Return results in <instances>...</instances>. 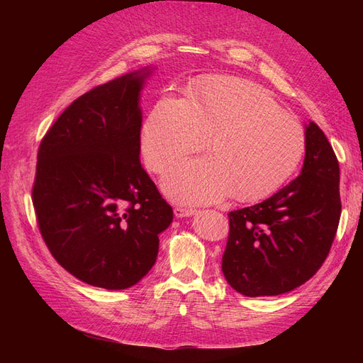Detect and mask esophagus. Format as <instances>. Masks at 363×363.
<instances>
[{"label": "esophagus", "instance_id": "1", "mask_svg": "<svg viewBox=\"0 0 363 363\" xmlns=\"http://www.w3.org/2000/svg\"><path fill=\"white\" fill-rule=\"evenodd\" d=\"M196 211H194V208H186V207H175L174 208V215L177 218H186V216H192L195 215Z\"/></svg>", "mask_w": 363, "mask_h": 363}]
</instances>
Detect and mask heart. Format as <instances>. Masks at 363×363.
Wrapping results in <instances>:
<instances>
[{
  "label": "heart",
  "mask_w": 363,
  "mask_h": 363,
  "mask_svg": "<svg viewBox=\"0 0 363 363\" xmlns=\"http://www.w3.org/2000/svg\"><path fill=\"white\" fill-rule=\"evenodd\" d=\"M204 138L211 156L186 162L163 177L162 189L171 200H263L288 182L306 151L298 121L259 84L228 75L199 80L184 100L160 96L139 131L142 157L157 174L199 151Z\"/></svg>",
  "instance_id": "b5f03b06"
}]
</instances>
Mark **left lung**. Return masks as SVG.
I'll use <instances>...</instances> for the list:
<instances>
[{
  "mask_svg": "<svg viewBox=\"0 0 363 363\" xmlns=\"http://www.w3.org/2000/svg\"><path fill=\"white\" fill-rule=\"evenodd\" d=\"M298 177L265 201L228 213L223 274L245 296H272L301 286L321 268L340 218L339 163L324 131L304 127Z\"/></svg>",
  "mask_w": 363,
  "mask_h": 363,
  "instance_id": "1",
  "label": "left lung"
}]
</instances>
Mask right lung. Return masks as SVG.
I'll list each match as a JSON object with an SVG mask.
<instances>
[{
    "label": "right lung",
    "mask_w": 363,
    "mask_h": 363,
    "mask_svg": "<svg viewBox=\"0 0 363 363\" xmlns=\"http://www.w3.org/2000/svg\"><path fill=\"white\" fill-rule=\"evenodd\" d=\"M155 68L94 87L43 136L33 186L40 235L60 265L96 288L133 286L155 265L172 207L140 164V91Z\"/></svg>",
    "instance_id": "add662e5"
}]
</instances>
